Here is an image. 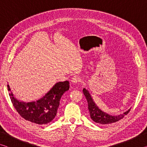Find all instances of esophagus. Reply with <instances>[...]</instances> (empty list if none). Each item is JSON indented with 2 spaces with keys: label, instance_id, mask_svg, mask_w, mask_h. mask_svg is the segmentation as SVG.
<instances>
[{
  "label": "esophagus",
  "instance_id": "34e87169",
  "mask_svg": "<svg viewBox=\"0 0 147 147\" xmlns=\"http://www.w3.org/2000/svg\"><path fill=\"white\" fill-rule=\"evenodd\" d=\"M80 81H81L80 78L78 76H74L72 78V80H71L72 83H73V84H78L79 82H80Z\"/></svg>",
  "mask_w": 147,
  "mask_h": 147
}]
</instances>
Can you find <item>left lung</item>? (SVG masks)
Here are the masks:
<instances>
[{
    "label": "left lung",
    "mask_w": 147,
    "mask_h": 147,
    "mask_svg": "<svg viewBox=\"0 0 147 147\" xmlns=\"http://www.w3.org/2000/svg\"><path fill=\"white\" fill-rule=\"evenodd\" d=\"M83 93L86 96L87 101H88V109L91 118L94 122H95V123L98 124H108L115 123V122L123 119L130 111V109H129L128 111H126L123 114H121V115H119L114 116L109 115V114L104 112L100 109L98 108V106L94 102L91 94H89V91L86 88L83 89Z\"/></svg>",
    "instance_id": "obj_1"
}]
</instances>
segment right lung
Returning <instances> with one entry per match:
<instances>
[{"label": "right lung", "instance_id": "obj_1", "mask_svg": "<svg viewBox=\"0 0 147 147\" xmlns=\"http://www.w3.org/2000/svg\"><path fill=\"white\" fill-rule=\"evenodd\" d=\"M9 96L15 109L22 117L38 124H46L53 120L59 106V100L69 89V81L59 82L43 97L37 101L24 102L14 97L8 84Z\"/></svg>", "mask_w": 147, "mask_h": 147}]
</instances>
